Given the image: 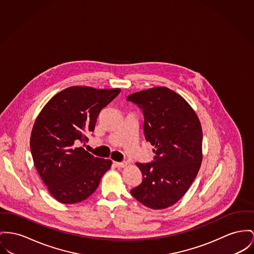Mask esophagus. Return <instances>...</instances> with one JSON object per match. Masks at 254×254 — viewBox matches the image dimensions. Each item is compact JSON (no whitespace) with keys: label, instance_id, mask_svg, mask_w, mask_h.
Listing matches in <instances>:
<instances>
[{"label":"esophagus","instance_id":"esophagus-1","mask_svg":"<svg viewBox=\"0 0 254 254\" xmlns=\"http://www.w3.org/2000/svg\"><path fill=\"white\" fill-rule=\"evenodd\" d=\"M114 165L117 168H124L127 166V162H114Z\"/></svg>","mask_w":254,"mask_h":254}]
</instances>
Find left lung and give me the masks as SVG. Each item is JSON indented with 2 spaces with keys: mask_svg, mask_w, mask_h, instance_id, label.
Instances as JSON below:
<instances>
[{
  "mask_svg": "<svg viewBox=\"0 0 254 254\" xmlns=\"http://www.w3.org/2000/svg\"><path fill=\"white\" fill-rule=\"evenodd\" d=\"M127 101L142 111L145 139L155 146L153 162L136 163L142 182L130 192L148 208H168L182 198L201 166V124L188 102L165 86L135 92Z\"/></svg>",
  "mask_w": 254,
  "mask_h": 254,
  "instance_id": "left-lung-1",
  "label": "left lung"
}]
</instances>
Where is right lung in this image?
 <instances>
[{
    "instance_id": "add662e5",
    "label": "right lung",
    "mask_w": 254,
    "mask_h": 254,
    "mask_svg": "<svg viewBox=\"0 0 254 254\" xmlns=\"http://www.w3.org/2000/svg\"><path fill=\"white\" fill-rule=\"evenodd\" d=\"M119 88L70 86L48 102L34 122L31 152L34 167L52 195L60 202L78 203L91 195L112 165L87 152L88 140L102 110Z\"/></svg>"
}]
</instances>
